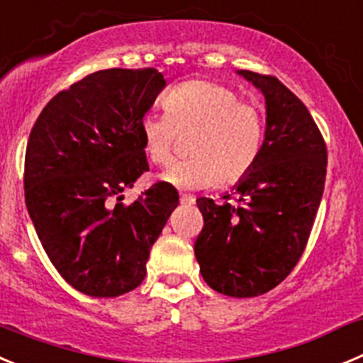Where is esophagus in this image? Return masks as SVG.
<instances>
[{
    "mask_svg": "<svg viewBox=\"0 0 363 363\" xmlns=\"http://www.w3.org/2000/svg\"><path fill=\"white\" fill-rule=\"evenodd\" d=\"M179 203H182V205H189V207H191V205L196 203V198H194V196L184 194V196H182V198H179Z\"/></svg>",
    "mask_w": 363,
    "mask_h": 363,
    "instance_id": "esophagus-1",
    "label": "esophagus"
}]
</instances>
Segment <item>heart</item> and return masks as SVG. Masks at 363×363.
<instances>
[{"label":"heart","instance_id":"heart-1","mask_svg":"<svg viewBox=\"0 0 363 363\" xmlns=\"http://www.w3.org/2000/svg\"><path fill=\"white\" fill-rule=\"evenodd\" d=\"M165 116L145 115L140 140L149 162L171 160L176 136H187V160L176 162L162 174L179 191L235 184L257 162L264 144V116L239 93L208 81H192L165 95Z\"/></svg>","mask_w":363,"mask_h":363}]
</instances>
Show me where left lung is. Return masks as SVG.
Returning a JSON list of instances; mask_svg holds the SVG:
<instances>
[{
  "label": "left lung",
  "instance_id": "obj_1",
  "mask_svg": "<svg viewBox=\"0 0 363 363\" xmlns=\"http://www.w3.org/2000/svg\"><path fill=\"white\" fill-rule=\"evenodd\" d=\"M238 73L264 95V144L234 185L238 205L196 199L203 230L194 254L212 290L242 298L281 284L301 259L324 192L328 151L308 108L279 79Z\"/></svg>",
  "mask_w": 363,
  "mask_h": 363
}]
</instances>
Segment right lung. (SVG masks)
<instances>
[{"instance_id": "add662e5", "label": "right lung", "mask_w": 363, "mask_h": 363, "mask_svg": "<svg viewBox=\"0 0 363 363\" xmlns=\"http://www.w3.org/2000/svg\"><path fill=\"white\" fill-rule=\"evenodd\" d=\"M164 88L155 68L89 73L59 91L30 133V219L62 279L89 297L142 284L151 247L179 203L165 182L121 203L124 189L149 171L138 125Z\"/></svg>"}]
</instances>
